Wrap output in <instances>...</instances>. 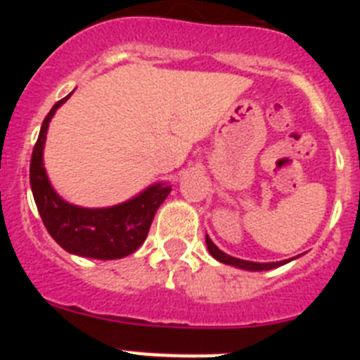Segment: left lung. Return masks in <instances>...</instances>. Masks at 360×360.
I'll use <instances>...</instances> for the list:
<instances>
[{"label":"left lung","mask_w":360,"mask_h":360,"mask_svg":"<svg viewBox=\"0 0 360 360\" xmlns=\"http://www.w3.org/2000/svg\"><path fill=\"white\" fill-rule=\"evenodd\" d=\"M205 243H207V249L211 252V256L218 262L225 263V265H232V266H238V269H243V270H252V272H257V270H270V269H278V266L285 265L288 263L290 259H285V262H276V263H256V262H245V259H238V257H232L229 254L221 252V250L216 247L214 243L211 241V238L205 234Z\"/></svg>","instance_id":"left-lung-1"}]
</instances>
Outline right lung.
<instances>
[{
	"instance_id": "1",
	"label": "right lung",
	"mask_w": 360,
	"mask_h": 360,
	"mask_svg": "<svg viewBox=\"0 0 360 360\" xmlns=\"http://www.w3.org/2000/svg\"><path fill=\"white\" fill-rule=\"evenodd\" d=\"M70 95L53 104L43 120L30 160L32 195L44 227L66 252L94 259H119L144 243L155 212L171 193V186L155 184L135 198L104 209L77 207L65 202L50 186L43 148L53 113Z\"/></svg>"
}]
</instances>
